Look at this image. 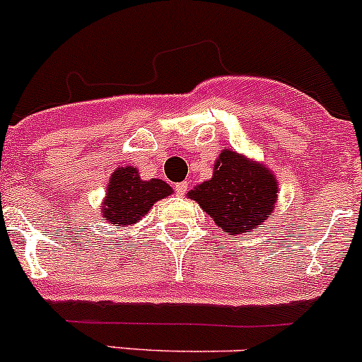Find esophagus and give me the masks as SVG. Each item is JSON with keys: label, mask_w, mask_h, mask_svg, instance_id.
I'll use <instances>...</instances> for the list:
<instances>
[{"label": "esophagus", "mask_w": 362, "mask_h": 362, "mask_svg": "<svg viewBox=\"0 0 362 362\" xmlns=\"http://www.w3.org/2000/svg\"><path fill=\"white\" fill-rule=\"evenodd\" d=\"M188 188H189L188 181L177 182V185H176V193H177V195H185V193L188 192Z\"/></svg>", "instance_id": "1"}]
</instances>
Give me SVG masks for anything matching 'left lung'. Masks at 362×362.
I'll return each mask as SVG.
<instances>
[{"label": "left lung", "instance_id": "left-lung-1", "mask_svg": "<svg viewBox=\"0 0 362 362\" xmlns=\"http://www.w3.org/2000/svg\"><path fill=\"white\" fill-rule=\"evenodd\" d=\"M277 177L264 163L225 148L211 180L188 192L216 225L230 237L255 232L277 207Z\"/></svg>", "mask_w": 362, "mask_h": 362}]
</instances>
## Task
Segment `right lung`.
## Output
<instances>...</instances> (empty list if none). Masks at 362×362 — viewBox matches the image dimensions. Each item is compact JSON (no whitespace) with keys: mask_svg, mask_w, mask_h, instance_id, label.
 Here are the masks:
<instances>
[{"mask_svg":"<svg viewBox=\"0 0 362 362\" xmlns=\"http://www.w3.org/2000/svg\"><path fill=\"white\" fill-rule=\"evenodd\" d=\"M173 193L162 180H141L139 170L132 165L117 167L110 176L106 197L100 204V214L110 225L132 226L151 211L153 204Z\"/></svg>","mask_w":362,"mask_h":362,"instance_id":"1","label":"right lung"}]
</instances>
